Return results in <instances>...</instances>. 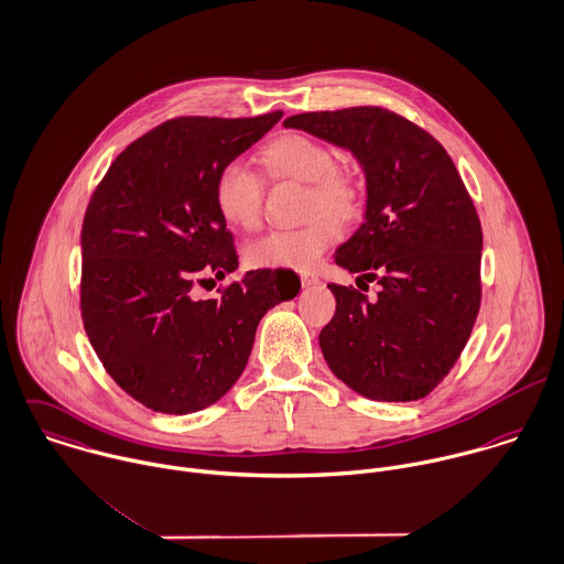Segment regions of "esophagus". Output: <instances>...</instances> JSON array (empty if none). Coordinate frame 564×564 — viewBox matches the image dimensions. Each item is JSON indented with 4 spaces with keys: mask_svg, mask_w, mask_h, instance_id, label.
Listing matches in <instances>:
<instances>
[{
    "mask_svg": "<svg viewBox=\"0 0 564 564\" xmlns=\"http://www.w3.org/2000/svg\"><path fill=\"white\" fill-rule=\"evenodd\" d=\"M319 278L315 275V273H311V271H302L300 273V282L304 284V286H308V284H315Z\"/></svg>",
    "mask_w": 564,
    "mask_h": 564,
    "instance_id": "obj_1",
    "label": "esophagus"
}]
</instances>
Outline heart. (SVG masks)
I'll use <instances>...</instances> for the list:
<instances>
[{
    "mask_svg": "<svg viewBox=\"0 0 564 564\" xmlns=\"http://www.w3.org/2000/svg\"><path fill=\"white\" fill-rule=\"evenodd\" d=\"M260 162L267 175L306 184L308 223L295 229H273L251 240L245 258L256 269H311L339 238V220L364 212V186L337 166L335 153L302 133H286L269 144ZM214 200L220 216L242 229H253L262 218L264 180L245 162H227L216 177Z\"/></svg>",
    "mask_w": 564,
    "mask_h": 564,
    "instance_id": "1",
    "label": "heart"
}]
</instances>
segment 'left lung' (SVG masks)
<instances>
[{
    "instance_id": "8db88e82",
    "label": "left lung",
    "mask_w": 564,
    "mask_h": 564,
    "mask_svg": "<svg viewBox=\"0 0 564 564\" xmlns=\"http://www.w3.org/2000/svg\"><path fill=\"white\" fill-rule=\"evenodd\" d=\"M284 127L350 149L368 180L366 223L335 262L378 291L370 300L328 284L337 311L319 333L326 364L366 398H424L459 359L481 306V223L451 155L384 107L311 111Z\"/></svg>"
}]
</instances>
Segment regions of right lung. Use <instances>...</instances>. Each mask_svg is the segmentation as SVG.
<instances>
[{
	"instance_id": "add662e5",
	"label": "right lung",
	"mask_w": 564,
	"mask_h": 564,
	"mask_svg": "<svg viewBox=\"0 0 564 564\" xmlns=\"http://www.w3.org/2000/svg\"><path fill=\"white\" fill-rule=\"evenodd\" d=\"M282 111L184 116L131 142L96 186L80 229V317L102 368L160 413L214 404L242 375L264 313L300 291L293 271L258 269L196 300L238 267L214 200L218 171Z\"/></svg>"
}]
</instances>
